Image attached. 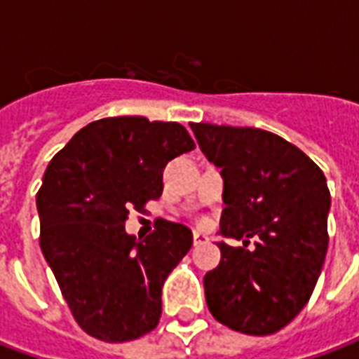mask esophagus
<instances>
[{"label": "esophagus", "instance_id": "1", "mask_svg": "<svg viewBox=\"0 0 359 359\" xmlns=\"http://www.w3.org/2000/svg\"><path fill=\"white\" fill-rule=\"evenodd\" d=\"M205 242H210V236L205 233H200V231H194V244H205Z\"/></svg>", "mask_w": 359, "mask_h": 359}]
</instances>
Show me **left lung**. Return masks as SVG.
Instances as JSON below:
<instances>
[{
  "instance_id": "1",
  "label": "left lung",
  "mask_w": 359,
  "mask_h": 359,
  "mask_svg": "<svg viewBox=\"0 0 359 359\" xmlns=\"http://www.w3.org/2000/svg\"><path fill=\"white\" fill-rule=\"evenodd\" d=\"M198 146L221 171V233L256 248L219 242L221 264L203 277L219 323L273 334L308 304L321 275L331 194L323 171L277 134L252 126L192 123Z\"/></svg>"
}]
</instances>
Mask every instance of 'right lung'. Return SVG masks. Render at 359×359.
<instances>
[{
  "instance_id": "right-lung-1",
  "label": "right lung",
  "mask_w": 359,
  "mask_h": 359,
  "mask_svg": "<svg viewBox=\"0 0 359 359\" xmlns=\"http://www.w3.org/2000/svg\"><path fill=\"white\" fill-rule=\"evenodd\" d=\"M190 149L194 140L179 123L100 118L43 172L40 248L76 323L95 339H140L159 323L165 278L192 248V233L161 221L140 242L125 221L161 196L165 165Z\"/></svg>"
}]
</instances>
